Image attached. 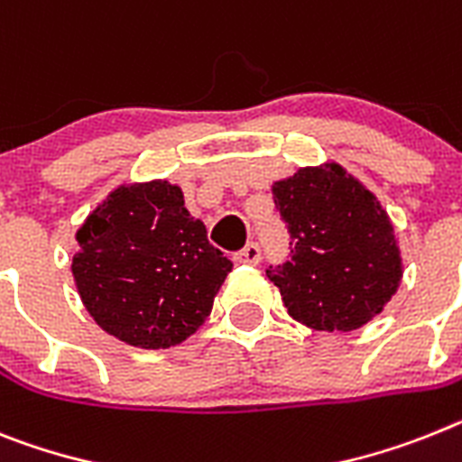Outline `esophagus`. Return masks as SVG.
I'll use <instances>...</instances> for the list:
<instances>
[{
  "label": "esophagus",
  "instance_id": "1",
  "mask_svg": "<svg viewBox=\"0 0 462 462\" xmlns=\"http://www.w3.org/2000/svg\"><path fill=\"white\" fill-rule=\"evenodd\" d=\"M234 259L238 263H250V266H254V263H259V259H262V250H259L257 243H247L243 250L236 252Z\"/></svg>",
  "mask_w": 462,
  "mask_h": 462
}]
</instances>
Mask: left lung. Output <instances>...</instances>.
<instances>
[{
    "instance_id": "left-lung-1",
    "label": "left lung",
    "mask_w": 462,
    "mask_h": 462,
    "mask_svg": "<svg viewBox=\"0 0 462 462\" xmlns=\"http://www.w3.org/2000/svg\"><path fill=\"white\" fill-rule=\"evenodd\" d=\"M271 189L291 259L266 275L287 313L318 332H353L376 318L404 273L376 196L337 161L299 168Z\"/></svg>"
}]
</instances>
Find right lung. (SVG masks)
Here are the masks:
<instances>
[{
	"label": "right lung",
	"instance_id": "1",
	"mask_svg": "<svg viewBox=\"0 0 462 462\" xmlns=\"http://www.w3.org/2000/svg\"><path fill=\"white\" fill-rule=\"evenodd\" d=\"M77 243L72 275L90 318L144 350L191 337L234 266L168 180L118 184L79 226Z\"/></svg>",
	"mask_w": 462,
	"mask_h": 462
}]
</instances>
